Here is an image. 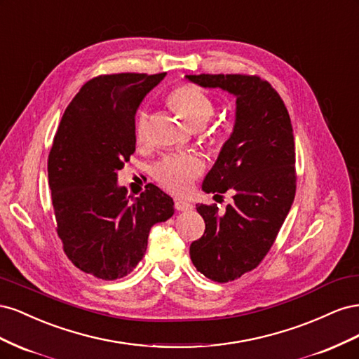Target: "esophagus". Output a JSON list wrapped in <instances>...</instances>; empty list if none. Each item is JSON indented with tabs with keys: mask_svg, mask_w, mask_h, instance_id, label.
Wrapping results in <instances>:
<instances>
[{
	"mask_svg": "<svg viewBox=\"0 0 359 359\" xmlns=\"http://www.w3.org/2000/svg\"><path fill=\"white\" fill-rule=\"evenodd\" d=\"M175 210L177 211H190L193 210V205L187 201H175Z\"/></svg>",
	"mask_w": 359,
	"mask_h": 359,
	"instance_id": "obj_1",
	"label": "esophagus"
}]
</instances>
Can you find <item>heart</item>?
I'll use <instances>...</instances> for the list:
<instances>
[{"label": "heart", "mask_w": 359, "mask_h": 359, "mask_svg": "<svg viewBox=\"0 0 359 359\" xmlns=\"http://www.w3.org/2000/svg\"><path fill=\"white\" fill-rule=\"evenodd\" d=\"M168 103L191 127H202L214 112V100L205 91L193 85H178L168 94ZM148 112L139 114L135 124L137 142L147 137ZM203 170L202 160L194 154L169 156L154 168L153 175L160 186L172 194H186L194 178Z\"/></svg>", "instance_id": "b5f03b06"}]
</instances>
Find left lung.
Here are the masks:
<instances>
[{"instance_id": "left-lung-1", "label": "left lung", "mask_w": 359, "mask_h": 359, "mask_svg": "<svg viewBox=\"0 0 359 359\" xmlns=\"http://www.w3.org/2000/svg\"><path fill=\"white\" fill-rule=\"evenodd\" d=\"M186 79L236 97L233 132L202 184L206 193L231 190L233 202L226 211L196 205L205 232L190 245L199 273L227 283L262 262L289 214L297 190L293 130L281 97L259 76L187 74Z\"/></svg>"}]
</instances>
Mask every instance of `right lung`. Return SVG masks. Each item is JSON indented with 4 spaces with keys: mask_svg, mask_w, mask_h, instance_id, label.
Segmentation results:
<instances>
[{
    "mask_svg": "<svg viewBox=\"0 0 359 359\" xmlns=\"http://www.w3.org/2000/svg\"><path fill=\"white\" fill-rule=\"evenodd\" d=\"M166 73L102 74L64 112L48 158L57 232L74 266L102 280L130 274L142 260L151 227L173 215L154 184L128 201L118 170L136 149L135 115Z\"/></svg>",
    "mask_w": 359,
    "mask_h": 359,
    "instance_id": "1",
    "label": "right lung"
}]
</instances>
